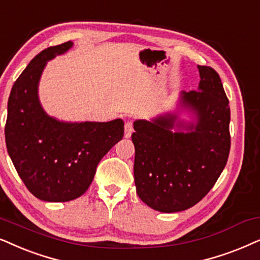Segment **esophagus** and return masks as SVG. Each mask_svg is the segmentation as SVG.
Returning <instances> with one entry per match:
<instances>
[{
	"instance_id": "34e87169",
	"label": "esophagus",
	"mask_w": 260,
	"mask_h": 260,
	"mask_svg": "<svg viewBox=\"0 0 260 260\" xmlns=\"http://www.w3.org/2000/svg\"><path fill=\"white\" fill-rule=\"evenodd\" d=\"M133 131V122L132 121H127V122L124 123V138H131Z\"/></svg>"
}]
</instances>
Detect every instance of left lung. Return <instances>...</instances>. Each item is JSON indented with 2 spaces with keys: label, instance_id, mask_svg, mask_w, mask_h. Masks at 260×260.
Segmentation results:
<instances>
[{
  "label": "left lung",
  "instance_id": "obj_1",
  "mask_svg": "<svg viewBox=\"0 0 260 260\" xmlns=\"http://www.w3.org/2000/svg\"><path fill=\"white\" fill-rule=\"evenodd\" d=\"M199 90L182 92V103L197 115L188 132H171L176 115L134 122L137 193L161 213L195 206L215 184L231 148V110L217 72L199 65ZM181 124V123H179Z\"/></svg>",
  "mask_w": 260,
  "mask_h": 260
}]
</instances>
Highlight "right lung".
I'll return each instance as SVG.
<instances>
[{"instance_id": "1", "label": "right lung", "mask_w": 260, "mask_h": 260, "mask_svg": "<svg viewBox=\"0 0 260 260\" xmlns=\"http://www.w3.org/2000/svg\"><path fill=\"white\" fill-rule=\"evenodd\" d=\"M71 41L41 51L14 83L5 127L9 157L37 199L68 202L83 195L99 162L123 138V121L67 123L50 117L38 100L46 61L67 52Z\"/></svg>"}]
</instances>
